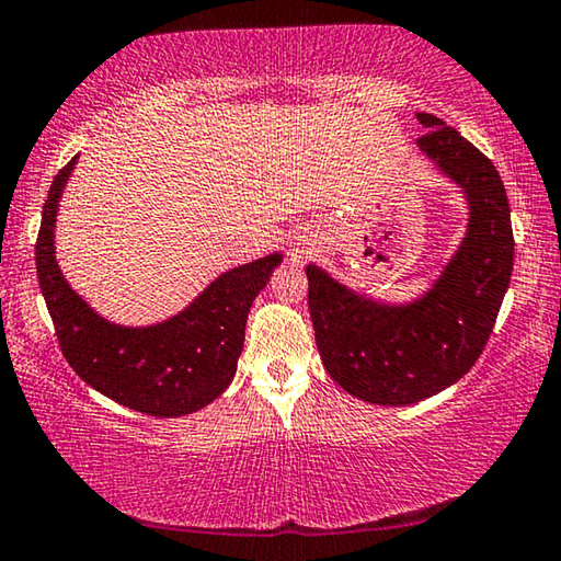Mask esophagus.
I'll use <instances>...</instances> for the list:
<instances>
[{
	"label": "esophagus",
	"instance_id": "1",
	"mask_svg": "<svg viewBox=\"0 0 561 561\" xmlns=\"http://www.w3.org/2000/svg\"><path fill=\"white\" fill-rule=\"evenodd\" d=\"M296 253H302V251H298V248H296Z\"/></svg>",
	"mask_w": 561,
	"mask_h": 561
}]
</instances>
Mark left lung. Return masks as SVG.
<instances>
[{
	"mask_svg": "<svg viewBox=\"0 0 561 561\" xmlns=\"http://www.w3.org/2000/svg\"><path fill=\"white\" fill-rule=\"evenodd\" d=\"M417 146L460 183L470 224L460 251L425 296L408 306L365 300L308 265V308L330 378L373 405H412L467 375L482 355L507 293L514 236L494 163L433 114Z\"/></svg>",
	"mask_w": 561,
	"mask_h": 561,
	"instance_id": "obj_1",
	"label": "left lung"
}]
</instances>
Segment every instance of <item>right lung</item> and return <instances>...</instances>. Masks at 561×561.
<instances>
[{"label": "right lung", "mask_w": 561, "mask_h": 561, "mask_svg": "<svg viewBox=\"0 0 561 561\" xmlns=\"http://www.w3.org/2000/svg\"><path fill=\"white\" fill-rule=\"evenodd\" d=\"M73 163L77 156L51 181L34 253L64 357L91 388L144 415L181 417L206 408L231 385L248 310L283 255H265L224 273L186 310L159 325L108 323L69 288L54 259V224Z\"/></svg>", "instance_id": "add662e5"}]
</instances>
